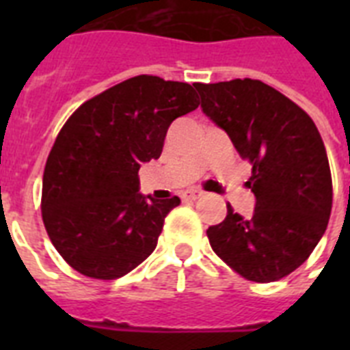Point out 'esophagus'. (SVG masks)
Returning a JSON list of instances; mask_svg holds the SVG:
<instances>
[{"instance_id":"1","label":"esophagus","mask_w":350,"mask_h":350,"mask_svg":"<svg viewBox=\"0 0 350 350\" xmlns=\"http://www.w3.org/2000/svg\"><path fill=\"white\" fill-rule=\"evenodd\" d=\"M203 192L198 191V189H189V191L183 192V198L185 200H198V198H202Z\"/></svg>"}]
</instances>
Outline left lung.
<instances>
[{
    "label": "left lung",
    "instance_id": "8db88e82",
    "mask_svg": "<svg viewBox=\"0 0 350 350\" xmlns=\"http://www.w3.org/2000/svg\"><path fill=\"white\" fill-rule=\"evenodd\" d=\"M205 116L229 134L252 163L249 218L227 205L207 229L211 247L250 282L269 283L296 271L314 250L332 208L327 150L314 121L287 96L260 79L198 83Z\"/></svg>",
    "mask_w": 350,
    "mask_h": 350
}]
</instances>
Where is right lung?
<instances>
[{"label":"right lung","mask_w":350,"mask_h":350,"mask_svg":"<svg viewBox=\"0 0 350 350\" xmlns=\"http://www.w3.org/2000/svg\"><path fill=\"white\" fill-rule=\"evenodd\" d=\"M194 87L147 74L125 79L85 101L57 134L41 213L52 245L83 276L116 280L156 249L180 198L143 196L137 170L159 158L170 123L196 111Z\"/></svg>","instance_id":"add662e5"}]
</instances>
